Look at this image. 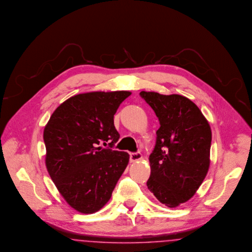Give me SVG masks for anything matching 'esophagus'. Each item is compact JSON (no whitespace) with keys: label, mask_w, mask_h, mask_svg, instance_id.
<instances>
[{"label":"esophagus","mask_w":252,"mask_h":252,"mask_svg":"<svg viewBox=\"0 0 252 252\" xmlns=\"http://www.w3.org/2000/svg\"><path fill=\"white\" fill-rule=\"evenodd\" d=\"M141 158H142V156H141L140 152L130 153V156H129V160H130V162L138 161V160H140Z\"/></svg>","instance_id":"esophagus-1"}]
</instances>
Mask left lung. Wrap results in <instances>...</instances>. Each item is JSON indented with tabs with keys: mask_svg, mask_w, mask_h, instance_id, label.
I'll return each instance as SVG.
<instances>
[{
	"mask_svg": "<svg viewBox=\"0 0 252 252\" xmlns=\"http://www.w3.org/2000/svg\"><path fill=\"white\" fill-rule=\"evenodd\" d=\"M140 94L160 124L149 157L147 187L161 203L174 208L193 197L207 174L211 128L201 110L186 96L145 91Z\"/></svg>",
	"mask_w": 252,
	"mask_h": 252,
	"instance_id": "8db88e82",
	"label": "left lung"
}]
</instances>
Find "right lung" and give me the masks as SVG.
Returning <instances> with one entry per match:
<instances>
[{
	"label": "right lung",
	"instance_id": "right-lung-1",
	"mask_svg": "<svg viewBox=\"0 0 252 252\" xmlns=\"http://www.w3.org/2000/svg\"><path fill=\"white\" fill-rule=\"evenodd\" d=\"M128 91L91 92L74 95L54 111L44 129L46 167L51 180L72 208L93 214L111 199L126 170V152L111 147L120 135L113 117Z\"/></svg>",
	"mask_w": 252,
	"mask_h": 252
}]
</instances>
